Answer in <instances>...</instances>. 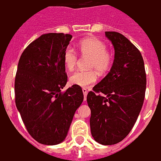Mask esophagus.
Masks as SVG:
<instances>
[{"mask_svg": "<svg viewBox=\"0 0 161 161\" xmlns=\"http://www.w3.org/2000/svg\"><path fill=\"white\" fill-rule=\"evenodd\" d=\"M82 91H83V94H84V98L85 101L86 100V96H87V93H88V91H87V89L83 88L82 89Z\"/></svg>", "mask_w": 161, "mask_h": 161, "instance_id": "34e87169", "label": "esophagus"}]
</instances>
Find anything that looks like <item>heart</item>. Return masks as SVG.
<instances>
[{
	"label": "heart",
	"mask_w": 161,
	"mask_h": 161,
	"mask_svg": "<svg viewBox=\"0 0 161 161\" xmlns=\"http://www.w3.org/2000/svg\"><path fill=\"white\" fill-rule=\"evenodd\" d=\"M77 50L81 56H90L88 68L91 70H77L70 77L71 85L80 87H90L97 81L99 73L104 74L110 70L113 63V56L107 50L104 42L97 37L88 36L80 40L77 44ZM78 62V54L72 47H67L63 54V63L68 71L75 70Z\"/></svg>",
	"instance_id": "heart-1"
}]
</instances>
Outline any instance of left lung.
<instances>
[{"label": "left lung", "instance_id": "obj_1", "mask_svg": "<svg viewBox=\"0 0 161 161\" xmlns=\"http://www.w3.org/2000/svg\"><path fill=\"white\" fill-rule=\"evenodd\" d=\"M115 48L110 72L87 95L90 125L95 141L105 146L123 141L133 128L143 105L146 74L143 57L119 32L105 31Z\"/></svg>", "mask_w": 161, "mask_h": 161}]
</instances>
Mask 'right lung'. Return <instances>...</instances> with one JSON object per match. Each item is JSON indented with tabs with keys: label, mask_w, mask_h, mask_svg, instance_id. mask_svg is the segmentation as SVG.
Segmentation results:
<instances>
[{
	"label": "right lung",
	"mask_w": 161,
	"mask_h": 161,
	"mask_svg": "<svg viewBox=\"0 0 161 161\" xmlns=\"http://www.w3.org/2000/svg\"><path fill=\"white\" fill-rule=\"evenodd\" d=\"M72 36L48 33L24 50L15 79V101L23 123L37 142L54 146L62 142L75 110L83 101L81 87L67 82L63 54Z\"/></svg>",
	"instance_id": "obj_1"
}]
</instances>
